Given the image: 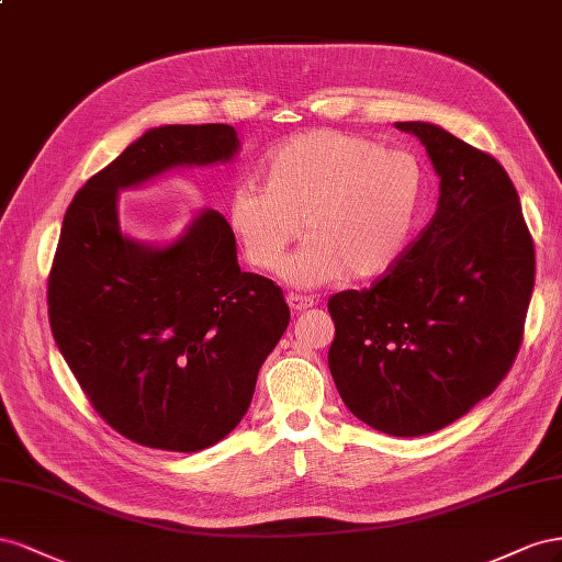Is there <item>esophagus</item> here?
Masks as SVG:
<instances>
[{"mask_svg":"<svg viewBox=\"0 0 562 562\" xmlns=\"http://www.w3.org/2000/svg\"><path fill=\"white\" fill-rule=\"evenodd\" d=\"M286 303H290L292 313H303V311H308V308H313V306H315V301H313V299H308V296H299V294H290V296H286Z\"/></svg>","mask_w":562,"mask_h":562,"instance_id":"1","label":"esophagus"}]
</instances>
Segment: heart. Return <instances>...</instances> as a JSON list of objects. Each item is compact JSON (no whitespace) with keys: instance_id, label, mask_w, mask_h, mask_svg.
I'll return each instance as SVG.
<instances>
[{"instance_id":"obj_1","label":"heart","mask_w":562,"mask_h":562,"mask_svg":"<svg viewBox=\"0 0 562 562\" xmlns=\"http://www.w3.org/2000/svg\"><path fill=\"white\" fill-rule=\"evenodd\" d=\"M261 173L263 186L233 190L231 235L251 268L270 272L303 231L308 243L282 270L303 290L391 270L407 245L424 183L414 155L334 130L286 140Z\"/></svg>"}]
</instances>
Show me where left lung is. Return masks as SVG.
I'll list each match as a JSON object with an SVG mask.
<instances>
[{
    "mask_svg": "<svg viewBox=\"0 0 562 562\" xmlns=\"http://www.w3.org/2000/svg\"><path fill=\"white\" fill-rule=\"evenodd\" d=\"M440 179L436 216L389 276L327 303L329 372L360 422L436 432L499 386L522 341L535 245L496 159L430 122H395Z\"/></svg>",
    "mask_w": 562,
    "mask_h": 562,
    "instance_id": "left-lung-1",
    "label": "left lung"
}]
</instances>
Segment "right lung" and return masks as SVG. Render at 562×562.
<instances>
[{"mask_svg": "<svg viewBox=\"0 0 562 562\" xmlns=\"http://www.w3.org/2000/svg\"><path fill=\"white\" fill-rule=\"evenodd\" d=\"M237 150L228 124L155 126L91 176L63 218L49 276L56 346L93 409L153 450L200 452L243 422L290 306L276 282L239 270L216 210L150 245L120 228L117 198Z\"/></svg>", "mask_w": 562, "mask_h": 562, "instance_id": "obj_1", "label": "right lung"}]
</instances>
